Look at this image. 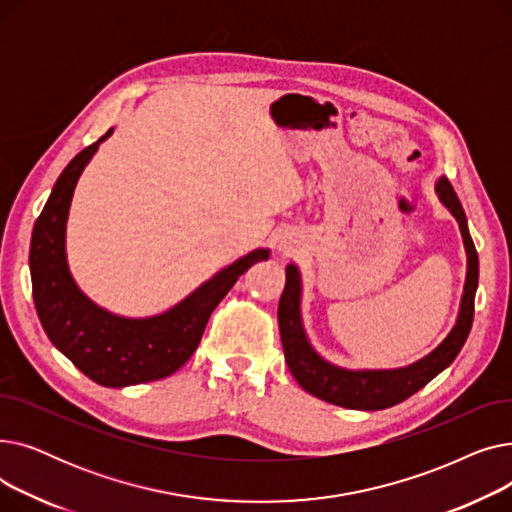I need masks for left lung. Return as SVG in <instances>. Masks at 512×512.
I'll use <instances>...</instances> for the list:
<instances>
[{"label":"left lung","mask_w":512,"mask_h":512,"mask_svg":"<svg viewBox=\"0 0 512 512\" xmlns=\"http://www.w3.org/2000/svg\"><path fill=\"white\" fill-rule=\"evenodd\" d=\"M436 193L440 201L450 209L456 222H459V228L465 240V249H467V280H465L459 319H456L454 328L432 353L407 367L365 369V371H351V369L336 367L321 359L313 351L305 336L303 321H301V274L297 270V265L290 263L286 267V286L278 305V324H280V336H282L288 369L305 392L344 409L382 411L413 396L425 384L432 382L436 375L444 371L456 359V355L461 353V348L473 326L475 290L479 280V257L467 228L463 205L459 197H456L448 178L438 180Z\"/></svg>","instance_id":"obj_1"}]
</instances>
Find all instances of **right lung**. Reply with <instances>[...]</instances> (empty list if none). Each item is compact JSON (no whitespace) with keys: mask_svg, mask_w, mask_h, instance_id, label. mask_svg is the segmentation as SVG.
<instances>
[{"mask_svg":"<svg viewBox=\"0 0 512 512\" xmlns=\"http://www.w3.org/2000/svg\"><path fill=\"white\" fill-rule=\"evenodd\" d=\"M110 134L112 128L80 151L53 184L33 228L29 263L37 315L53 346L93 382L124 388L168 378L191 359L213 309L238 276L257 261H265L270 251L255 249L240 257L161 315L128 319L97 307L70 276L66 220L78 176Z\"/></svg>","mask_w":512,"mask_h":512,"instance_id":"right-lung-1","label":"right lung"}]
</instances>
